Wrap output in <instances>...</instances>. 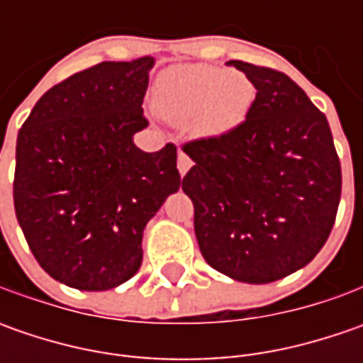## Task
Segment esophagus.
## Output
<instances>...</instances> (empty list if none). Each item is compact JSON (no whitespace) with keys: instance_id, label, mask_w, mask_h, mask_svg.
I'll list each match as a JSON object with an SVG mask.
<instances>
[{"instance_id":"obj_1","label":"esophagus","mask_w":363,"mask_h":363,"mask_svg":"<svg viewBox=\"0 0 363 363\" xmlns=\"http://www.w3.org/2000/svg\"><path fill=\"white\" fill-rule=\"evenodd\" d=\"M189 167H191V160H189L184 151H179V153H177V169H179V175L184 177V175L188 174Z\"/></svg>"}]
</instances>
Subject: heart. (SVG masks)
Instances as JSON below:
<instances>
[{
    "instance_id": "1",
    "label": "heart",
    "mask_w": 363,
    "mask_h": 363,
    "mask_svg": "<svg viewBox=\"0 0 363 363\" xmlns=\"http://www.w3.org/2000/svg\"><path fill=\"white\" fill-rule=\"evenodd\" d=\"M255 94L248 78L220 66L188 64L161 74L155 105L172 123H191L200 137H220L246 119Z\"/></svg>"
}]
</instances>
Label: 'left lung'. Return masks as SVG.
Returning a JSON list of instances; mask_svg holds the SVG:
<instances>
[{
	"label": "left lung",
	"mask_w": 363,
	"mask_h": 363,
	"mask_svg": "<svg viewBox=\"0 0 363 363\" xmlns=\"http://www.w3.org/2000/svg\"><path fill=\"white\" fill-rule=\"evenodd\" d=\"M257 89L226 135L184 143L194 160L182 189L194 202L202 257L262 285L299 271L323 248L342 198V165L325 115L295 80L230 60Z\"/></svg>",
	"instance_id": "obj_1"
}]
</instances>
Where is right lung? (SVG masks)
<instances>
[{"label":"right lung","mask_w":363,"mask_h":363,"mask_svg":"<svg viewBox=\"0 0 363 363\" xmlns=\"http://www.w3.org/2000/svg\"><path fill=\"white\" fill-rule=\"evenodd\" d=\"M153 58L101 62L54 84L21 125L13 206L52 279L80 291L129 281L143 260V228L184 184L174 143L145 153L143 96Z\"/></svg>","instance_id":"obj_1"}]
</instances>
